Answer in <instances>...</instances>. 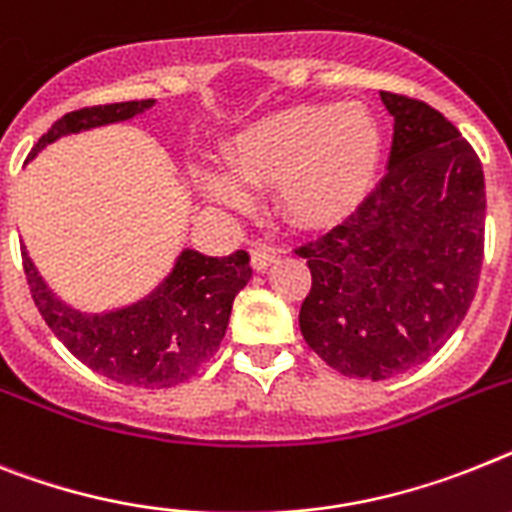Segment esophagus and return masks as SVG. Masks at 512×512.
<instances>
[{"label":"esophagus","mask_w":512,"mask_h":512,"mask_svg":"<svg viewBox=\"0 0 512 512\" xmlns=\"http://www.w3.org/2000/svg\"><path fill=\"white\" fill-rule=\"evenodd\" d=\"M278 255H281V249L276 247H255L252 249V265H255V270H268L270 265L276 263Z\"/></svg>","instance_id":"1"}]
</instances>
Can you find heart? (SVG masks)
<instances>
[{"mask_svg":"<svg viewBox=\"0 0 512 512\" xmlns=\"http://www.w3.org/2000/svg\"><path fill=\"white\" fill-rule=\"evenodd\" d=\"M223 158L239 182L273 184L278 213L291 226L325 229L349 218L372 190L382 130L359 101L294 103L244 124L226 143ZM200 182L218 203H247L229 176L203 171Z\"/></svg>","mask_w":512,"mask_h":512,"instance_id":"heart-1","label":"heart"}]
</instances>
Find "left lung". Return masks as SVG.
Masks as SVG:
<instances>
[{
  "label": "left lung",
  "mask_w": 512,
  "mask_h": 512,
  "mask_svg": "<svg viewBox=\"0 0 512 512\" xmlns=\"http://www.w3.org/2000/svg\"><path fill=\"white\" fill-rule=\"evenodd\" d=\"M388 171L364 203L296 249L312 273L299 328L346 377L385 380L427 362L474 302L487 192L476 150L440 111L380 90Z\"/></svg>",
  "instance_id": "obj_1"
}]
</instances>
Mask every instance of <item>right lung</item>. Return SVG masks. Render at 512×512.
Returning a JSON list of instances; mask_svg holds the SVG:
<instances>
[{"label": "right lung", "mask_w": 512, "mask_h": 512, "mask_svg": "<svg viewBox=\"0 0 512 512\" xmlns=\"http://www.w3.org/2000/svg\"><path fill=\"white\" fill-rule=\"evenodd\" d=\"M153 103L148 98L70 111L51 124L28 158L59 137L124 122ZM23 270L38 312L72 356L98 375L135 388H171L190 380L218 351L229 328L234 296L252 278L244 249L229 257L182 249L166 281L145 299L103 315H85L51 294L25 249Z\"/></svg>", "instance_id": "add662e5"}]
</instances>
